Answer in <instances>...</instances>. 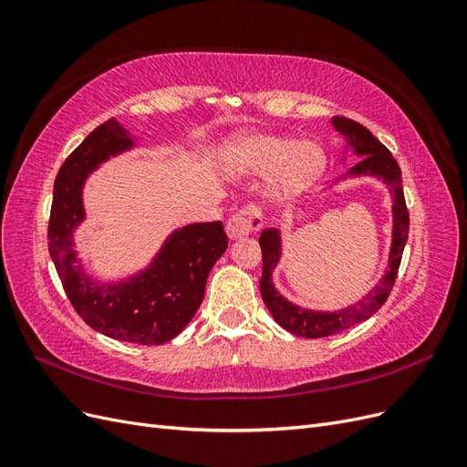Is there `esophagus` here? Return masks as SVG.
I'll return each instance as SVG.
<instances>
[{"label": "esophagus", "instance_id": "esophagus-1", "mask_svg": "<svg viewBox=\"0 0 467 467\" xmlns=\"http://www.w3.org/2000/svg\"><path fill=\"white\" fill-rule=\"evenodd\" d=\"M265 218H263V210L257 204H245L239 208L235 214L230 216L228 225V235L234 237H242V235H249L253 232H259L263 228Z\"/></svg>", "mask_w": 467, "mask_h": 467}]
</instances>
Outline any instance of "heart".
Wrapping results in <instances>:
<instances>
[{"label": "heart", "mask_w": 467, "mask_h": 467, "mask_svg": "<svg viewBox=\"0 0 467 467\" xmlns=\"http://www.w3.org/2000/svg\"><path fill=\"white\" fill-rule=\"evenodd\" d=\"M225 161L242 173H271L276 199H290L309 189L321 175L325 155L316 144H298L280 136H244L225 148Z\"/></svg>", "instance_id": "1"}]
</instances>
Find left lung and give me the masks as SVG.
I'll use <instances>...</instances> for the list:
<instances>
[{"instance_id":"obj_1","label":"left lung","mask_w":467,"mask_h":467,"mask_svg":"<svg viewBox=\"0 0 467 467\" xmlns=\"http://www.w3.org/2000/svg\"><path fill=\"white\" fill-rule=\"evenodd\" d=\"M333 124L338 132L348 138V142L355 148V151L358 155H364L362 161L352 167L348 175H376L379 179H384L386 185L393 192V239L389 251V268L384 278L379 280V285L357 306H350L347 309H341V312L331 314L302 309L282 298L273 286L271 273L280 259V237L278 232L273 228L263 230L259 237V245L263 253V275L259 280L263 302L280 327L306 338L337 335L352 327V325L374 316L378 309L386 304L388 296L395 285V278H398V271L401 265L403 247L409 235V212L403 194L401 169L398 161H395L391 151L381 144L366 126H362L357 120H350L347 117H335Z\"/></svg>"}]
</instances>
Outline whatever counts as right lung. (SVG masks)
I'll return each mask as SVG.
<instances>
[{
	"instance_id": "right-lung-1",
	"label": "right lung",
	"mask_w": 467,
	"mask_h": 467,
	"mask_svg": "<svg viewBox=\"0 0 467 467\" xmlns=\"http://www.w3.org/2000/svg\"><path fill=\"white\" fill-rule=\"evenodd\" d=\"M132 146L117 120H105L67 155L54 181L48 251L69 304L89 327L136 345L171 341L202 304L210 268L228 247L223 223L202 222L175 232L146 273L101 286L83 275L72 230L83 218L81 187L91 169Z\"/></svg>"
}]
</instances>
